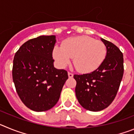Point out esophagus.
I'll use <instances>...</instances> for the list:
<instances>
[{
  "instance_id": "obj_1",
  "label": "esophagus",
  "mask_w": 134,
  "mask_h": 134,
  "mask_svg": "<svg viewBox=\"0 0 134 134\" xmlns=\"http://www.w3.org/2000/svg\"><path fill=\"white\" fill-rule=\"evenodd\" d=\"M68 77H69V78H72L73 77V74H72V73L68 72Z\"/></svg>"
}]
</instances>
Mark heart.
Here are the masks:
<instances>
[{
	"label": "heart",
	"mask_w": 134,
	"mask_h": 134,
	"mask_svg": "<svg viewBox=\"0 0 134 134\" xmlns=\"http://www.w3.org/2000/svg\"><path fill=\"white\" fill-rule=\"evenodd\" d=\"M107 54V49L102 41L95 40L88 36L70 37L62 44V47L55 46L53 58L57 65L64 68L73 63L78 71L90 73L96 70L103 64Z\"/></svg>",
	"instance_id": "1"
}]
</instances>
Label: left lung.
Wrapping results in <instances>:
<instances>
[{
    "instance_id": "obj_1",
    "label": "left lung",
    "mask_w": 134,
    "mask_h": 134,
    "mask_svg": "<svg viewBox=\"0 0 134 134\" xmlns=\"http://www.w3.org/2000/svg\"><path fill=\"white\" fill-rule=\"evenodd\" d=\"M107 48L103 64L91 73L74 74L75 93L79 103L85 109L99 111L113 102L124 74V55L113 43L100 38Z\"/></svg>"
}]
</instances>
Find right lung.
<instances>
[{
    "label": "right lung",
    "instance_id": "1",
    "mask_svg": "<svg viewBox=\"0 0 134 134\" xmlns=\"http://www.w3.org/2000/svg\"><path fill=\"white\" fill-rule=\"evenodd\" d=\"M55 35H41L26 41L15 54L13 80L22 102L34 111L52 108L68 79L65 70L54 67Z\"/></svg>",
    "mask_w": 134,
    "mask_h": 134
}]
</instances>
